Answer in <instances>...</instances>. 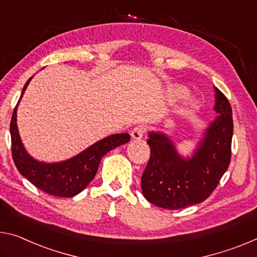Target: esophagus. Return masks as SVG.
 <instances>
[{"instance_id":"obj_1","label":"esophagus","mask_w":257,"mask_h":257,"mask_svg":"<svg viewBox=\"0 0 257 257\" xmlns=\"http://www.w3.org/2000/svg\"><path fill=\"white\" fill-rule=\"evenodd\" d=\"M144 133H145L144 125H137V127H135L132 130V138L133 140L140 141L141 138L144 136Z\"/></svg>"}]
</instances>
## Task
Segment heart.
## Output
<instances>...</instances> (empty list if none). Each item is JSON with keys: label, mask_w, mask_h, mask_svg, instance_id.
<instances>
[{"label": "heart", "mask_w": 257, "mask_h": 257, "mask_svg": "<svg viewBox=\"0 0 257 257\" xmlns=\"http://www.w3.org/2000/svg\"><path fill=\"white\" fill-rule=\"evenodd\" d=\"M187 95V89L185 87H177L174 91V97L175 98H182ZM187 105L189 106H194V100L193 99H189L187 100Z\"/></svg>", "instance_id": "obj_1"}]
</instances>
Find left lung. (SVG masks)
I'll use <instances>...</instances> for the list:
<instances>
[{
  "label": "left lung",
  "mask_w": 257,
  "mask_h": 257,
  "mask_svg": "<svg viewBox=\"0 0 257 257\" xmlns=\"http://www.w3.org/2000/svg\"><path fill=\"white\" fill-rule=\"evenodd\" d=\"M214 90L217 116L191 157L181 156L166 134L150 132L151 156L142 175V191L153 205L174 210L205 201L226 172L233 135L232 109L226 97L217 88Z\"/></svg>",
  "instance_id": "1"
}]
</instances>
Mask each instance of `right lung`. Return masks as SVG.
<instances>
[{"label": "right lung", "mask_w": 257, "mask_h": 257, "mask_svg": "<svg viewBox=\"0 0 257 257\" xmlns=\"http://www.w3.org/2000/svg\"><path fill=\"white\" fill-rule=\"evenodd\" d=\"M32 79L33 76L30 77L24 85L22 96L14 109L10 122L14 162L18 172L41 191L56 197L72 198L83 191L93 180L101 158L111 150L128 143L130 136L129 134H115L107 136L68 160L52 164L36 160L28 154L20 140L17 127V107Z\"/></svg>", "instance_id": "right-lung-1"}]
</instances>
